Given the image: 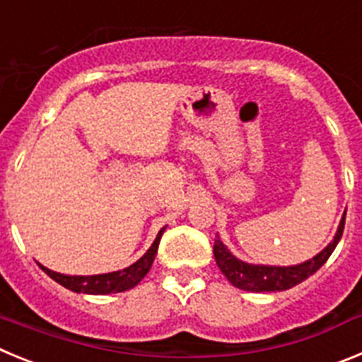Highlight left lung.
<instances>
[{"label":"left lung","instance_id":"8db88e82","mask_svg":"<svg viewBox=\"0 0 362 362\" xmlns=\"http://www.w3.org/2000/svg\"><path fill=\"white\" fill-rule=\"evenodd\" d=\"M344 219H346V212L343 214V219L339 223L334 241L326 246L325 250L319 252L315 257L308 259L305 263L293 264V267H267V264H248L245 261H239L223 245L219 235H217L216 243H214V257H216L219 270L225 274L226 279L235 288L246 290V292H283V290L292 288L296 284L308 279L310 276H313L328 261V257L335 250V246H337L339 239L343 235Z\"/></svg>","mask_w":362,"mask_h":362}]
</instances>
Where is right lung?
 <instances>
[{"mask_svg": "<svg viewBox=\"0 0 362 362\" xmlns=\"http://www.w3.org/2000/svg\"><path fill=\"white\" fill-rule=\"evenodd\" d=\"M165 228L159 230L158 238L152 243L146 254L139 261L130 264L129 268L119 272H110V274H99V276H65V274H57V272L49 270L47 267L40 264L41 270L49 277H52L56 283H59L65 288L72 290L76 293H92V296H107V293L124 292V290L134 288L143 277L148 274L152 267L156 254H158V246L161 241V235Z\"/></svg>", "mask_w": 362, "mask_h": 362, "instance_id": "1", "label": "right lung"}]
</instances>
